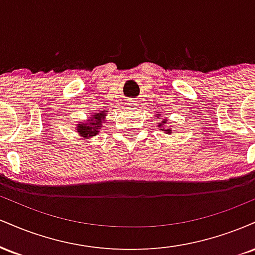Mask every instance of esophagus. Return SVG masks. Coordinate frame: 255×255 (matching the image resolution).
Returning a JSON list of instances; mask_svg holds the SVG:
<instances>
[{
    "label": "esophagus",
    "mask_w": 255,
    "mask_h": 255,
    "mask_svg": "<svg viewBox=\"0 0 255 255\" xmlns=\"http://www.w3.org/2000/svg\"><path fill=\"white\" fill-rule=\"evenodd\" d=\"M127 105H128V107H130V108H135L136 107V101H135V99H129Z\"/></svg>",
    "instance_id": "1"
}]
</instances>
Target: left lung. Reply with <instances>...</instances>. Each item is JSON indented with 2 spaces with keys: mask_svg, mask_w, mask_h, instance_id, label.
I'll return each instance as SVG.
<instances>
[{
  "mask_svg": "<svg viewBox=\"0 0 255 255\" xmlns=\"http://www.w3.org/2000/svg\"><path fill=\"white\" fill-rule=\"evenodd\" d=\"M168 125V120L166 119H163L162 121H160V124H158V127H163V126H166ZM168 127H170V126H168ZM165 131L166 134H170L171 133V129H163Z\"/></svg>",
  "mask_w": 255,
  "mask_h": 255,
  "instance_id": "left-lung-1",
  "label": "left lung"
}]
</instances>
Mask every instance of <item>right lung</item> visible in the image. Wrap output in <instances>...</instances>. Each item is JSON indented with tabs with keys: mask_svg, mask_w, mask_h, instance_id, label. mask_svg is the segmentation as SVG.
<instances>
[{
	"mask_svg": "<svg viewBox=\"0 0 255 255\" xmlns=\"http://www.w3.org/2000/svg\"><path fill=\"white\" fill-rule=\"evenodd\" d=\"M105 116H107V113H96L95 115H92V119L89 122L77 126L78 133L80 134V136H83V139L96 136L99 133V129L102 127L101 125L105 120Z\"/></svg>",
	"mask_w": 255,
	"mask_h": 255,
	"instance_id": "right-lung-1",
	"label": "right lung"
}]
</instances>
